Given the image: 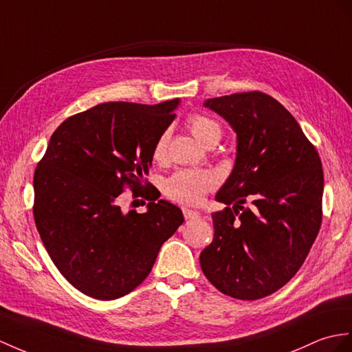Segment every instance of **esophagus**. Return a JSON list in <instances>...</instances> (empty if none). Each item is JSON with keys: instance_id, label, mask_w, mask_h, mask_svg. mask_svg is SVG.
<instances>
[{"instance_id": "34e87169", "label": "esophagus", "mask_w": 352, "mask_h": 352, "mask_svg": "<svg viewBox=\"0 0 352 352\" xmlns=\"http://www.w3.org/2000/svg\"><path fill=\"white\" fill-rule=\"evenodd\" d=\"M182 212H184L185 219H194V218H199L200 217V212L199 210H194V209H190V208H185Z\"/></svg>"}]
</instances>
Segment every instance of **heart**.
Listing matches in <instances>:
<instances>
[{
  "label": "heart",
  "instance_id": "1",
  "mask_svg": "<svg viewBox=\"0 0 352 352\" xmlns=\"http://www.w3.org/2000/svg\"><path fill=\"white\" fill-rule=\"evenodd\" d=\"M188 128H190L194 137L204 146L210 143H218L222 130L218 122L204 115H192L188 118ZM167 144V133L161 134L153 146V158H162L166 152ZM217 181L208 170H179L175 175H171L164 185L166 194L171 200L182 204H199L206 192H209Z\"/></svg>",
  "mask_w": 352,
  "mask_h": 352
}]
</instances>
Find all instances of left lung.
Here are the masks:
<instances>
[{
    "instance_id": "8db88e82",
    "label": "left lung",
    "mask_w": 352,
    "mask_h": 352,
    "mask_svg": "<svg viewBox=\"0 0 352 352\" xmlns=\"http://www.w3.org/2000/svg\"><path fill=\"white\" fill-rule=\"evenodd\" d=\"M204 107L233 128L237 153L215 197L227 208L212 213L215 234L200 254L201 270L230 297L263 298L296 275L318 236L321 160L294 116L267 94H231Z\"/></svg>"
}]
</instances>
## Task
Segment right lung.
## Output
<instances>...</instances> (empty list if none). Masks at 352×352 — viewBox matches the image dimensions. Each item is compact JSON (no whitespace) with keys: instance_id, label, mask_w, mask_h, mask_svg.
<instances>
[{"instance_id":"add662e5","label":"right lung","mask_w":352,"mask_h":352,"mask_svg":"<svg viewBox=\"0 0 352 352\" xmlns=\"http://www.w3.org/2000/svg\"><path fill=\"white\" fill-rule=\"evenodd\" d=\"M177 104L102 102L65 119L50 137L34 173V219L54 264L83 294L115 300L131 293L184 222L155 188L143 192L153 146ZM125 186L150 200L146 212H122Z\"/></svg>"}]
</instances>
